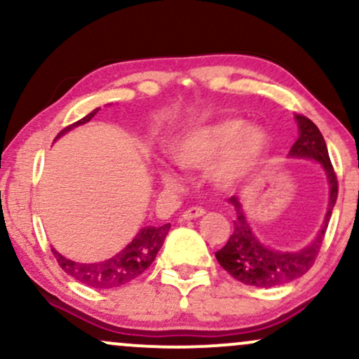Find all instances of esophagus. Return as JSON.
I'll return each mask as SVG.
<instances>
[{
	"label": "esophagus",
	"mask_w": 359,
	"mask_h": 359,
	"mask_svg": "<svg viewBox=\"0 0 359 359\" xmlns=\"http://www.w3.org/2000/svg\"><path fill=\"white\" fill-rule=\"evenodd\" d=\"M205 211L203 208H189V209H185L184 211V214H182V217L184 219H196V217H201L203 216Z\"/></svg>",
	"instance_id": "obj_1"
}]
</instances>
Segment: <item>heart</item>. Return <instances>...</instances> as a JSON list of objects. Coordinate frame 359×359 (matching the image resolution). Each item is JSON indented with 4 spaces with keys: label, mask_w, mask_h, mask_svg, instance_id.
<instances>
[{
    "label": "heart",
    "mask_w": 359,
    "mask_h": 359,
    "mask_svg": "<svg viewBox=\"0 0 359 359\" xmlns=\"http://www.w3.org/2000/svg\"><path fill=\"white\" fill-rule=\"evenodd\" d=\"M266 148L265 131L246 126L240 119H222L185 130L168 147L172 160L182 168L204 167L222 154L212 170L221 184L233 182L248 172ZM160 177L168 187H177L179 179L170 168H160Z\"/></svg>",
    "instance_id": "obj_1"
}]
</instances>
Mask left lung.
Here are the masks:
<instances>
[{"label": "left lung", "mask_w": 359, "mask_h": 359, "mask_svg": "<svg viewBox=\"0 0 359 359\" xmlns=\"http://www.w3.org/2000/svg\"><path fill=\"white\" fill-rule=\"evenodd\" d=\"M299 123V138L288 151L290 156L299 158H312L323 165L325 175L329 180V205L325 212L324 224L319 234L307 248L297 251V253H287V251H275L262 245L255 234L251 233L250 224L246 222L245 214L240 201L231 197L229 203L236 211V219L233 221V234L228 243L219 251H216V258L219 265L245 285H253L259 288H269L283 285L292 280L302 277L311 266L314 265L317 255H319L323 240L325 236L329 219H331L332 208L337 199V177L329 158L327 147L317 128L311 119L306 116H295Z\"/></svg>", "instance_id": "8db88e82"}]
</instances>
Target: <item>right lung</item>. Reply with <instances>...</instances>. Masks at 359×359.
I'll use <instances>...</instances> for the list:
<instances>
[{
    "mask_svg": "<svg viewBox=\"0 0 359 359\" xmlns=\"http://www.w3.org/2000/svg\"><path fill=\"white\" fill-rule=\"evenodd\" d=\"M97 111H100V108L90 111L88 116L79 119V121L65 126L57 135V138H60L62 135L67 133L72 128L90 121ZM168 229H170V224H163L160 228L147 226V228L140 229V233L133 238V241L125 246L118 255L101 263H76L72 259L64 258L53 248L52 253L57 263L60 265V269L67 275H71L72 278L79 280L81 283L88 287L108 290V288H116L133 282L135 278H138L154 263L156 253L162 248Z\"/></svg>",
    "mask_w": 359,
    "mask_h": 359,
    "instance_id": "add662e5",
    "label": "right lung"
}]
</instances>
